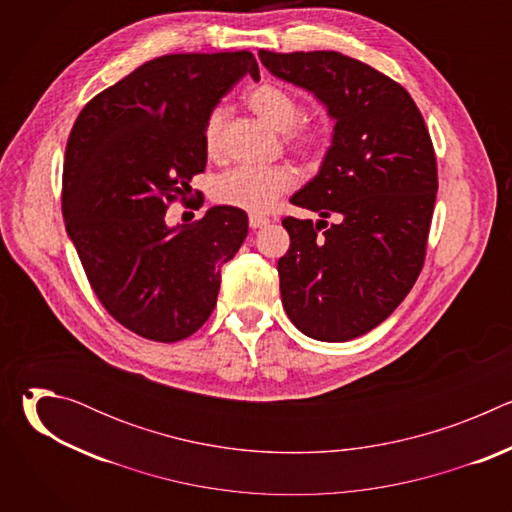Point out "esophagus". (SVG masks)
<instances>
[{"instance_id": "obj_1", "label": "esophagus", "mask_w": 512, "mask_h": 512, "mask_svg": "<svg viewBox=\"0 0 512 512\" xmlns=\"http://www.w3.org/2000/svg\"><path fill=\"white\" fill-rule=\"evenodd\" d=\"M249 225H251V229H261V227L269 225V218L263 216V214H251L249 216Z\"/></svg>"}]
</instances>
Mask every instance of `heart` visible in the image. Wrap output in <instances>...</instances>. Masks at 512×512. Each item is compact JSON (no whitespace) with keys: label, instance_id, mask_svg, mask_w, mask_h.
I'll return each instance as SVG.
<instances>
[{"label":"heart","instance_id":"b5f03b06","mask_svg":"<svg viewBox=\"0 0 512 512\" xmlns=\"http://www.w3.org/2000/svg\"><path fill=\"white\" fill-rule=\"evenodd\" d=\"M245 101L259 119L277 131H285V141L302 154H318L330 137L326 121H298L302 113L298 97L279 85L263 83L249 91ZM225 117V107H214L204 119L202 141L208 156H214L221 148ZM291 188L294 176L285 168L239 166L214 182L212 198L247 212H267Z\"/></svg>","mask_w":512,"mask_h":512}]
</instances>
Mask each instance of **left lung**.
Segmentation results:
<instances>
[{"mask_svg": "<svg viewBox=\"0 0 512 512\" xmlns=\"http://www.w3.org/2000/svg\"><path fill=\"white\" fill-rule=\"evenodd\" d=\"M259 58L336 121L320 172L289 198L320 221H281V302L306 336L352 340L387 320L421 273L437 194L433 143L411 95L369 64L332 50Z\"/></svg>", "mask_w": 512, "mask_h": 512, "instance_id": "8db88e82", "label": "left lung"}]
</instances>
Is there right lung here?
Segmentation results:
<instances>
[{"mask_svg": "<svg viewBox=\"0 0 512 512\" xmlns=\"http://www.w3.org/2000/svg\"><path fill=\"white\" fill-rule=\"evenodd\" d=\"M245 75L259 79L247 50L154 58L93 97L68 135L66 233L105 310L148 340L178 342L208 320L221 267L247 237L233 206L166 225L206 168L204 119Z\"/></svg>", "mask_w": 512, "mask_h": 512, "instance_id": "right-lung-1", "label": "right lung"}]
</instances>
